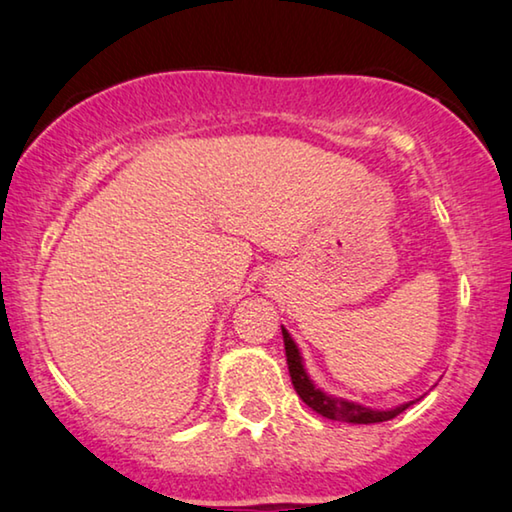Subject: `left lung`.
Returning <instances> with one entry per match:
<instances>
[{
  "label": "left lung",
  "mask_w": 512,
  "mask_h": 512,
  "mask_svg": "<svg viewBox=\"0 0 512 512\" xmlns=\"http://www.w3.org/2000/svg\"><path fill=\"white\" fill-rule=\"evenodd\" d=\"M283 341H285L287 369H290L294 390H297L301 401H304L308 408H313L315 413L327 417V420L350 422V424L387 422L415 403V401H408V403H401V406H394L390 410H378V408L362 406V403H357V401H348V399L334 397V394H327L325 390H320V387L313 383L311 376H308V371L304 366V357H301L297 343H294V338L290 336V331H287L285 327H283Z\"/></svg>",
  "instance_id": "8db88e82"
}]
</instances>
